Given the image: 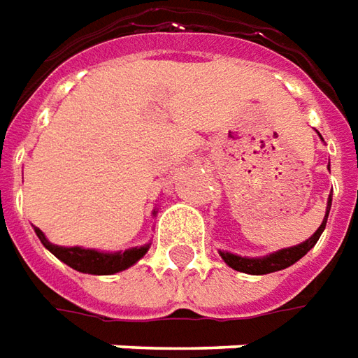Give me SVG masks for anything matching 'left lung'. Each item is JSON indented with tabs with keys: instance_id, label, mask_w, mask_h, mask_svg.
Wrapping results in <instances>:
<instances>
[{
	"instance_id": "obj_1",
	"label": "left lung",
	"mask_w": 358,
	"mask_h": 358,
	"mask_svg": "<svg viewBox=\"0 0 358 358\" xmlns=\"http://www.w3.org/2000/svg\"><path fill=\"white\" fill-rule=\"evenodd\" d=\"M320 138L323 141L322 135H320ZM327 169H329V166H327ZM329 210H331V196L327 198V208H325V217H323L322 225L317 227V231L313 233L310 239H306L303 243H300V245L274 250V252L266 255V257H241V255H235V252L220 250L221 259H223L225 264L231 266L233 271L245 272V274H255V276H259V274H271V272L276 271H284V268L292 266L294 262L300 261L303 255H308V252L315 247V243L322 237L323 229H325V225H327Z\"/></svg>"
}]
</instances>
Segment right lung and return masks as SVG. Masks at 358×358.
Listing matches in <instances>:
<instances>
[{"label":"right lung","instance_id":"obj_1","mask_svg":"<svg viewBox=\"0 0 358 358\" xmlns=\"http://www.w3.org/2000/svg\"><path fill=\"white\" fill-rule=\"evenodd\" d=\"M157 213L159 211L155 208L152 215H157ZM35 233L36 237L41 239V243L45 245V249L50 250L58 261H62L74 271L84 272V274H96V276H106V274L127 271L129 266H133L135 262L141 261L147 255V250L150 249V243L141 245V247H131V249L125 250H115V252L84 249V247H60V245H55V243L46 239V235L38 227H35Z\"/></svg>","mask_w":358,"mask_h":358}]
</instances>
